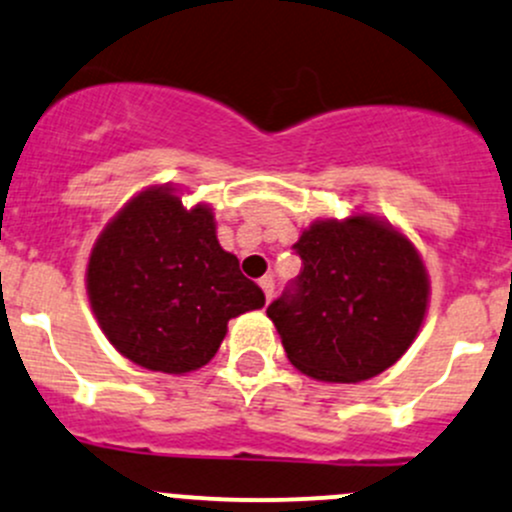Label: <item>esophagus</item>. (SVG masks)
I'll return each instance as SVG.
<instances>
[{"instance_id":"esophagus-1","label":"esophagus","mask_w":512,"mask_h":512,"mask_svg":"<svg viewBox=\"0 0 512 512\" xmlns=\"http://www.w3.org/2000/svg\"><path fill=\"white\" fill-rule=\"evenodd\" d=\"M260 289H262V292H265L267 304H270V299H272V294H274V279L272 277H262L260 279Z\"/></svg>"}]
</instances>
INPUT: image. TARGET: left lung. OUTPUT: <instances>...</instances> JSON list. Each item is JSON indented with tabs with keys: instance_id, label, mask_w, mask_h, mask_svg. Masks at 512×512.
<instances>
[{
	"instance_id": "obj_1",
	"label": "left lung",
	"mask_w": 512,
	"mask_h": 512,
	"mask_svg": "<svg viewBox=\"0 0 512 512\" xmlns=\"http://www.w3.org/2000/svg\"><path fill=\"white\" fill-rule=\"evenodd\" d=\"M304 270L267 306L289 363L321 383H360L405 355L429 274L405 233L368 213L314 220L294 242Z\"/></svg>"
}]
</instances>
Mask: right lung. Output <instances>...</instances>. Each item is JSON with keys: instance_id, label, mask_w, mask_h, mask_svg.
Returning a JSON list of instances; mask_svg holds the SVG:
<instances>
[{"instance_id": "right-lung-1", "label": "right lung", "mask_w": 512, "mask_h": 512, "mask_svg": "<svg viewBox=\"0 0 512 512\" xmlns=\"http://www.w3.org/2000/svg\"><path fill=\"white\" fill-rule=\"evenodd\" d=\"M85 289L107 341L166 375L203 368L228 321L265 306L262 289L215 238L213 208H186L171 184L139 191L105 225Z\"/></svg>"}]
</instances>
